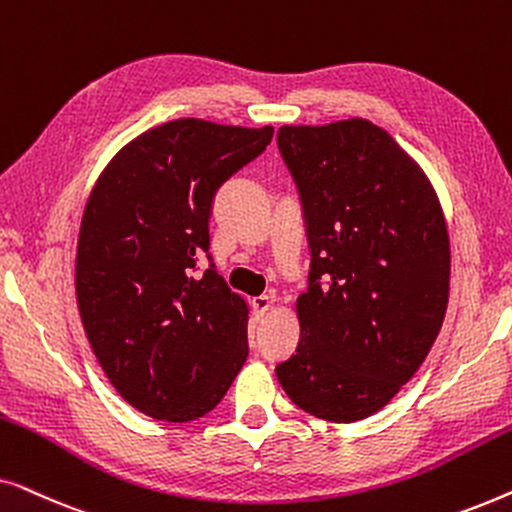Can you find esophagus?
<instances>
[{
  "instance_id": "1",
  "label": "esophagus",
  "mask_w": 512,
  "mask_h": 512,
  "mask_svg": "<svg viewBox=\"0 0 512 512\" xmlns=\"http://www.w3.org/2000/svg\"><path fill=\"white\" fill-rule=\"evenodd\" d=\"M270 305H272V296H268V293L251 298V310H254L256 317H263V314L270 310Z\"/></svg>"
}]
</instances>
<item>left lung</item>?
<instances>
[{
  "label": "left lung",
  "mask_w": 512,
  "mask_h": 512,
  "mask_svg": "<svg viewBox=\"0 0 512 512\" xmlns=\"http://www.w3.org/2000/svg\"><path fill=\"white\" fill-rule=\"evenodd\" d=\"M277 146L310 247L300 342L275 368L277 380L300 410L359 422L417 373L443 326V209L415 160L363 118L284 125Z\"/></svg>",
  "instance_id": "1"
}]
</instances>
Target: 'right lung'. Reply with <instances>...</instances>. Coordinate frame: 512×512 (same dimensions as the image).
I'll list each match as a JSON object with an SVG mask.
<instances>
[{
	"instance_id": "obj_1",
	"label": "right lung",
	"mask_w": 512,
	"mask_h": 512,
	"mask_svg": "<svg viewBox=\"0 0 512 512\" xmlns=\"http://www.w3.org/2000/svg\"><path fill=\"white\" fill-rule=\"evenodd\" d=\"M272 132L163 123L125 146L90 193L76 249L81 321L114 389L153 419L207 415L247 361L249 310L212 263L209 214Z\"/></svg>"
}]
</instances>
